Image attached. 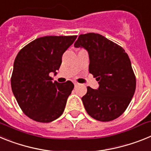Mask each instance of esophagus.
<instances>
[{
	"mask_svg": "<svg viewBox=\"0 0 151 151\" xmlns=\"http://www.w3.org/2000/svg\"><path fill=\"white\" fill-rule=\"evenodd\" d=\"M74 86H75V87H76V86H78V85H79V83H77V82H74Z\"/></svg>",
	"mask_w": 151,
	"mask_h": 151,
	"instance_id": "1",
	"label": "esophagus"
}]
</instances>
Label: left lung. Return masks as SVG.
<instances>
[{
	"label": "left lung",
	"instance_id": "8db88e82",
	"mask_svg": "<svg viewBox=\"0 0 151 151\" xmlns=\"http://www.w3.org/2000/svg\"><path fill=\"white\" fill-rule=\"evenodd\" d=\"M75 48L89 54V71L99 81L97 90L87 86L81 98L86 112L96 120L109 122L125 111L133 97L136 78L124 50L100 34L80 35Z\"/></svg>",
	"mask_w": 151,
	"mask_h": 151
}]
</instances>
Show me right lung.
I'll list each match as a JSON object with an SVG mask.
<instances>
[{
    "label": "right lung",
    "mask_w": 151,
    "mask_h": 151,
    "mask_svg": "<svg viewBox=\"0 0 151 151\" xmlns=\"http://www.w3.org/2000/svg\"><path fill=\"white\" fill-rule=\"evenodd\" d=\"M77 36H44L35 39L17 54L14 64L11 88L22 111L39 122H51L62 115L74 83L52 82L64 52Z\"/></svg>",
    "instance_id": "obj_1"
}]
</instances>
